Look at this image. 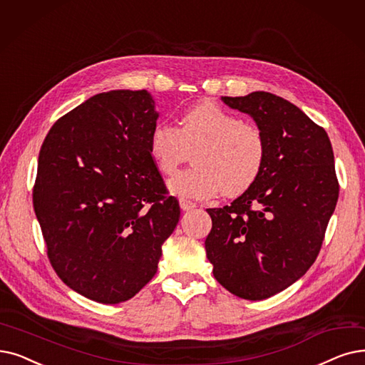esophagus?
Returning <instances> with one entry per match:
<instances>
[{"instance_id":"esophagus-1","label":"esophagus","mask_w":365,"mask_h":365,"mask_svg":"<svg viewBox=\"0 0 365 365\" xmlns=\"http://www.w3.org/2000/svg\"><path fill=\"white\" fill-rule=\"evenodd\" d=\"M179 205H180V209H182L183 212L192 210V209H195V207H197V204H195V202H192V201H187V200H183V198L179 201Z\"/></svg>"}]
</instances>
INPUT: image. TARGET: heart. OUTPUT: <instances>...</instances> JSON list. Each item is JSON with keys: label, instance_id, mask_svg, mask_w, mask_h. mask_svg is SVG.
I'll return each instance as SVG.
<instances>
[{"label": "heart", "instance_id": "heart-1", "mask_svg": "<svg viewBox=\"0 0 365 365\" xmlns=\"http://www.w3.org/2000/svg\"><path fill=\"white\" fill-rule=\"evenodd\" d=\"M195 167L176 174L170 191L185 198H210L222 191L237 197L255 183L265 163V141L258 126L240 122L213 101L189 107L180 128L156 123L149 135V155L156 168L173 174L189 160Z\"/></svg>", "mask_w": 365, "mask_h": 365}]
</instances>
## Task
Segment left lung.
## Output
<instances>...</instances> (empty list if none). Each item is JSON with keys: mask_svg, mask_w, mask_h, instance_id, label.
<instances>
[{"mask_svg": "<svg viewBox=\"0 0 365 365\" xmlns=\"http://www.w3.org/2000/svg\"><path fill=\"white\" fill-rule=\"evenodd\" d=\"M220 100L255 120L265 163L246 192L225 207L207 209L205 252L225 289L265 299L303 277L318 257L339 198L334 153L325 130L274 93Z\"/></svg>", "mask_w": 365, "mask_h": 365, "instance_id": "1", "label": "left lung"}]
</instances>
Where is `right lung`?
Wrapping results in <instances>:
<instances>
[{
    "mask_svg": "<svg viewBox=\"0 0 365 365\" xmlns=\"http://www.w3.org/2000/svg\"><path fill=\"white\" fill-rule=\"evenodd\" d=\"M158 118L146 89L97 93L53 123L38 155L33 201L47 255L97 303H122L150 282L180 217L149 155Z\"/></svg>",
    "mask_w": 365,
    "mask_h": 365,
    "instance_id": "add662e5",
    "label": "right lung"
}]
</instances>
